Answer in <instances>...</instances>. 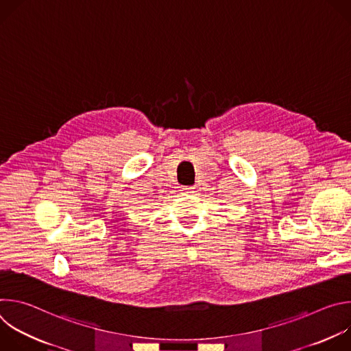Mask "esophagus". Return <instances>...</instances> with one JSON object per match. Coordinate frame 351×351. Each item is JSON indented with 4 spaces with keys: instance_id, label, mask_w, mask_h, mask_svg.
I'll return each mask as SVG.
<instances>
[{
    "instance_id": "1",
    "label": "esophagus",
    "mask_w": 351,
    "mask_h": 351,
    "mask_svg": "<svg viewBox=\"0 0 351 351\" xmlns=\"http://www.w3.org/2000/svg\"><path fill=\"white\" fill-rule=\"evenodd\" d=\"M194 189H195V187H193V186H187V187H183L184 193H193V191H194Z\"/></svg>"
}]
</instances>
